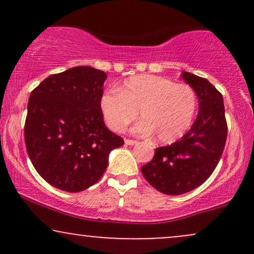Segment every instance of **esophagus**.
Masks as SVG:
<instances>
[{"mask_svg":"<svg viewBox=\"0 0 254 254\" xmlns=\"http://www.w3.org/2000/svg\"><path fill=\"white\" fill-rule=\"evenodd\" d=\"M124 142L127 145H133L137 143V141H135V139H130V138H125Z\"/></svg>","mask_w":254,"mask_h":254,"instance_id":"34e87169","label":"esophagus"}]
</instances>
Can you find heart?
Returning <instances> with one entry per match:
<instances>
[{"label":"heart","mask_w":254,"mask_h":254,"mask_svg":"<svg viewBox=\"0 0 254 254\" xmlns=\"http://www.w3.org/2000/svg\"><path fill=\"white\" fill-rule=\"evenodd\" d=\"M197 94L191 86L176 83L156 75H137L125 81L121 92L110 90L101 98L106 123L115 131H124L139 116L142 133H155L162 143L182 137L197 112Z\"/></svg>","instance_id":"1"}]
</instances>
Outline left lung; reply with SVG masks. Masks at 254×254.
Here are the masks:
<instances>
[{
  "mask_svg": "<svg viewBox=\"0 0 254 254\" xmlns=\"http://www.w3.org/2000/svg\"><path fill=\"white\" fill-rule=\"evenodd\" d=\"M198 97V116L182 139L155 149L153 160L141 171L157 191L171 196L186 193L211 176L226 144L227 127L223 98L206 78L184 71Z\"/></svg>",
  "mask_w": 254,
  "mask_h": 254,
  "instance_id": "1",
  "label": "left lung"
}]
</instances>
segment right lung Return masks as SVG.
Instances as JSON below:
<instances>
[{
	"mask_svg": "<svg viewBox=\"0 0 254 254\" xmlns=\"http://www.w3.org/2000/svg\"><path fill=\"white\" fill-rule=\"evenodd\" d=\"M107 75L92 66L52 74L32 90L25 122L31 162L50 185L80 192L94 185L109 154L124 139L104 123L101 98Z\"/></svg>",
	"mask_w": 254,
	"mask_h": 254,
	"instance_id": "1",
	"label": "right lung"
}]
</instances>
